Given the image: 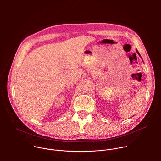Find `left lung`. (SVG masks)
<instances>
[{
    "label": "left lung",
    "mask_w": 161,
    "mask_h": 161,
    "mask_svg": "<svg viewBox=\"0 0 161 161\" xmlns=\"http://www.w3.org/2000/svg\"><path fill=\"white\" fill-rule=\"evenodd\" d=\"M136 52H137V54H138V55H139V56H140V57H141V58H142V57H141V55H140V53H139V52H138V51H137V50H136Z\"/></svg>",
    "instance_id": "left-lung-1"
}]
</instances>
